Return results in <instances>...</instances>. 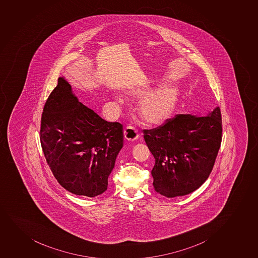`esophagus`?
<instances>
[{"label": "esophagus", "instance_id": "34e87169", "mask_svg": "<svg viewBox=\"0 0 258 258\" xmlns=\"http://www.w3.org/2000/svg\"><path fill=\"white\" fill-rule=\"evenodd\" d=\"M124 135H125V139L128 141H134L139 138V133L135 127L129 125V126H126L124 130Z\"/></svg>", "mask_w": 258, "mask_h": 258}]
</instances>
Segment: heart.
Here are the masks:
<instances>
[{"label": "heart", "instance_id": "heart-1", "mask_svg": "<svg viewBox=\"0 0 258 258\" xmlns=\"http://www.w3.org/2000/svg\"><path fill=\"white\" fill-rule=\"evenodd\" d=\"M151 92L150 87L135 88L129 92L133 98H142ZM118 103L123 104L122 99L117 97ZM178 100V92L176 88L166 87L154 92L142 101L139 106V113L144 121L149 125H160L171 119Z\"/></svg>", "mask_w": 258, "mask_h": 258}]
</instances>
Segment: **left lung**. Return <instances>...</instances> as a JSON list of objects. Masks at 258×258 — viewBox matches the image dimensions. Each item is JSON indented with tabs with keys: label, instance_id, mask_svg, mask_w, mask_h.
Here are the masks:
<instances>
[{
	"label": "left lung",
	"instance_id": "8db88e82",
	"mask_svg": "<svg viewBox=\"0 0 258 258\" xmlns=\"http://www.w3.org/2000/svg\"><path fill=\"white\" fill-rule=\"evenodd\" d=\"M219 107L206 115L176 114L165 124L144 130L155 160V191L167 198L194 192L212 172L222 142Z\"/></svg>",
	"mask_w": 258,
	"mask_h": 258
}]
</instances>
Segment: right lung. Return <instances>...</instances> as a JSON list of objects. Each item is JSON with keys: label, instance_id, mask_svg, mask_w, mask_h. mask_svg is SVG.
I'll return each instance as SVG.
<instances>
[{"label": "right lung", "instance_id": "obj_1", "mask_svg": "<svg viewBox=\"0 0 258 258\" xmlns=\"http://www.w3.org/2000/svg\"><path fill=\"white\" fill-rule=\"evenodd\" d=\"M123 126L108 122L79 102L59 77L41 115V144L46 162L62 187L77 196L105 192L123 147Z\"/></svg>", "mask_w": 258, "mask_h": 258}]
</instances>
